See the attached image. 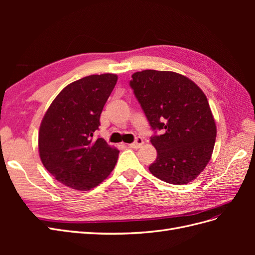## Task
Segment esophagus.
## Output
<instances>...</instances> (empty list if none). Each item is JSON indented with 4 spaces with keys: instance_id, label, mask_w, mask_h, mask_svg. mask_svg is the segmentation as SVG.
<instances>
[{
    "instance_id": "esophagus-1",
    "label": "esophagus",
    "mask_w": 255,
    "mask_h": 255,
    "mask_svg": "<svg viewBox=\"0 0 255 255\" xmlns=\"http://www.w3.org/2000/svg\"><path fill=\"white\" fill-rule=\"evenodd\" d=\"M142 144H143V139H142V138L141 137H137L136 140L133 143H130L129 146H130V148L138 149V148H140Z\"/></svg>"
}]
</instances>
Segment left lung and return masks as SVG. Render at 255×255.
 <instances>
[{"label": "left lung", "mask_w": 255, "mask_h": 255, "mask_svg": "<svg viewBox=\"0 0 255 255\" xmlns=\"http://www.w3.org/2000/svg\"><path fill=\"white\" fill-rule=\"evenodd\" d=\"M129 86L152 129L163 130L151 137L157 157L150 172L174 185L195 180L212 157L217 134L204 92L172 71L135 72Z\"/></svg>", "instance_id": "left-lung-1"}]
</instances>
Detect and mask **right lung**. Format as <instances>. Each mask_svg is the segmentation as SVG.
<instances>
[{"label":"right lung","mask_w":255,"mask_h":255,"mask_svg":"<svg viewBox=\"0 0 255 255\" xmlns=\"http://www.w3.org/2000/svg\"><path fill=\"white\" fill-rule=\"evenodd\" d=\"M112 73L94 74L69 84L54 99L41 121L38 149L45 169L68 187L89 190L103 182L119 150L95 138L100 116L117 83Z\"/></svg>","instance_id":"right-lung-1"}]
</instances>
